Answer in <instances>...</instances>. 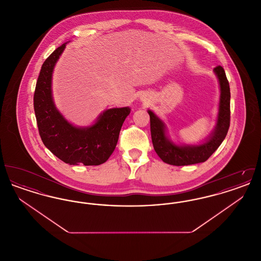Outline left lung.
Returning a JSON list of instances; mask_svg holds the SVG:
<instances>
[{"label":"left lung","instance_id":"1","mask_svg":"<svg viewBox=\"0 0 261 261\" xmlns=\"http://www.w3.org/2000/svg\"><path fill=\"white\" fill-rule=\"evenodd\" d=\"M220 84V102L217 124L205 143L199 146H176L166 136L164 124L152 112L149 111L150 135L153 149L162 162L171 165L181 166L204 162L218 149L228 133L230 126V86L223 67L217 65L214 68Z\"/></svg>","mask_w":261,"mask_h":261}]
</instances>
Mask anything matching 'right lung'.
Wrapping results in <instances>:
<instances>
[{
    "label": "right lung",
    "mask_w": 261,
    "mask_h": 261,
    "mask_svg": "<svg viewBox=\"0 0 261 261\" xmlns=\"http://www.w3.org/2000/svg\"><path fill=\"white\" fill-rule=\"evenodd\" d=\"M65 44L54 50L42 64L34 92V112L44 145L61 161L70 165H99L107 162L116 147L129 108L111 109L87 128L67 122L51 98V73Z\"/></svg>",
    "instance_id": "obj_1"
}]
</instances>
